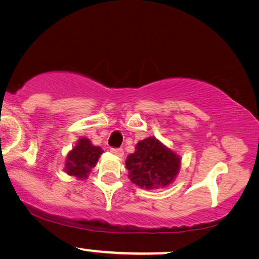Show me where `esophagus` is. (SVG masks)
Wrapping results in <instances>:
<instances>
[{"instance_id":"34e87169","label":"esophagus","mask_w":259,"mask_h":259,"mask_svg":"<svg viewBox=\"0 0 259 259\" xmlns=\"http://www.w3.org/2000/svg\"><path fill=\"white\" fill-rule=\"evenodd\" d=\"M111 152L114 155H116V157H119V158H121L122 155H123V150L122 148H111Z\"/></svg>"}]
</instances>
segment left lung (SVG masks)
Returning <instances> with one entry per match:
<instances>
[{
  "label": "left lung",
  "mask_w": 259,
  "mask_h": 259,
  "mask_svg": "<svg viewBox=\"0 0 259 259\" xmlns=\"http://www.w3.org/2000/svg\"><path fill=\"white\" fill-rule=\"evenodd\" d=\"M182 159L157 138L150 137L136 145V152L126 159L128 178L141 189L168 186L179 173Z\"/></svg>",
  "instance_id": "left-lung-1"
}]
</instances>
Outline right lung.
I'll return each mask as SVG.
<instances>
[{"label":"right lung","instance_id":"add662e5","mask_svg":"<svg viewBox=\"0 0 259 259\" xmlns=\"http://www.w3.org/2000/svg\"><path fill=\"white\" fill-rule=\"evenodd\" d=\"M102 148L94 146L88 138H80L73 150L66 157L65 171L76 179H86L92 168L95 167L102 153Z\"/></svg>","mask_w":259,"mask_h":259}]
</instances>
